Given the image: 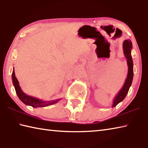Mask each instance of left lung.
I'll return each instance as SVG.
<instances>
[{"mask_svg":"<svg viewBox=\"0 0 148 148\" xmlns=\"http://www.w3.org/2000/svg\"><path fill=\"white\" fill-rule=\"evenodd\" d=\"M123 53L126 59L127 65L128 67L127 77L126 78L124 86H123L121 89L118 92L113 100V103L112 107H116V105L122 101L126 97V95L128 94L132 80L134 77V64L133 60L131 55V52L132 50V43L130 40H126L123 43Z\"/></svg>","mask_w":148,"mask_h":148,"instance_id":"1","label":"left lung"}]
</instances>
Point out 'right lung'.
Listing matches in <instances>:
<instances>
[{
	"instance_id": "obj_1",
	"label": "right lung",
	"mask_w": 148,
	"mask_h": 148,
	"mask_svg": "<svg viewBox=\"0 0 148 148\" xmlns=\"http://www.w3.org/2000/svg\"><path fill=\"white\" fill-rule=\"evenodd\" d=\"M12 80H13V84L14 87L15 91L17 94V96H18L19 99L22 101L24 104L27 105H29L34 108L37 107H47L49 105H53L56 103L59 100H61V98L54 99L52 101H43L42 99L36 98L35 97H32L31 96H29L25 92L22 91V89L19 85V82L18 81L16 77H15L14 70H13V73H12Z\"/></svg>"
}]
</instances>
